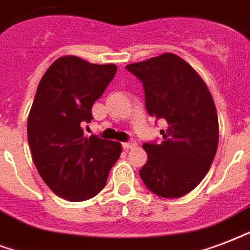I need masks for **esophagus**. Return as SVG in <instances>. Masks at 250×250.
I'll use <instances>...</instances> for the list:
<instances>
[{"label":"esophagus","instance_id":"obj_1","mask_svg":"<svg viewBox=\"0 0 250 250\" xmlns=\"http://www.w3.org/2000/svg\"><path fill=\"white\" fill-rule=\"evenodd\" d=\"M122 146H123V149L125 150H128L131 149V148H135L136 146V143L133 142V140H131V142H125L122 144Z\"/></svg>","mask_w":250,"mask_h":250}]
</instances>
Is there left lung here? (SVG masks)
Listing matches in <instances>:
<instances>
[{
	"label": "left lung",
	"instance_id": "obj_1",
	"mask_svg": "<svg viewBox=\"0 0 250 250\" xmlns=\"http://www.w3.org/2000/svg\"><path fill=\"white\" fill-rule=\"evenodd\" d=\"M140 80L146 111L165 119L163 142L143 144L148 160L139 170L146 188L163 198H180L205 178L218 149V114L199 74L181 57L164 53L125 65Z\"/></svg>",
	"mask_w": 250,
	"mask_h": 250
}]
</instances>
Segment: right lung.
<instances>
[{"instance_id":"right-lung-1","label":"right lung","mask_w":250,"mask_h":250,"mask_svg":"<svg viewBox=\"0 0 250 250\" xmlns=\"http://www.w3.org/2000/svg\"><path fill=\"white\" fill-rule=\"evenodd\" d=\"M117 73V65L59 57L38 85L27 119L36 169L47 186L68 201H86L104 188L122 152L121 143L83 136L91 107Z\"/></svg>"}]
</instances>
